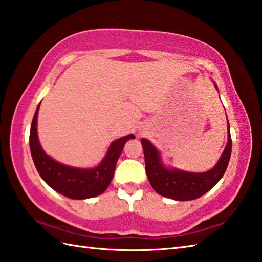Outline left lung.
I'll use <instances>...</instances> for the list:
<instances>
[{"label": "left lung", "instance_id": "8db88e82", "mask_svg": "<svg viewBox=\"0 0 262 262\" xmlns=\"http://www.w3.org/2000/svg\"><path fill=\"white\" fill-rule=\"evenodd\" d=\"M141 142L149 183L161 196L174 200L197 199L209 191L225 173L232 152L230 125L229 140H227L223 154L214 168L204 173H191V172L165 169L161 163L157 148L145 138H143Z\"/></svg>", "mask_w": 262, "mask_h": 262}]
</instances>
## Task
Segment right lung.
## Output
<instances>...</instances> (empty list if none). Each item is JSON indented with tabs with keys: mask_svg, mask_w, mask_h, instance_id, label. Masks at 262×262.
<instances>
[{
	"mask_svg": "<svg viewBox=\"0 0 262 262\" xmlns=\"http://www.w3.org/2000/svg\"><path fill=\"white\" fill-rule=\"evenodd\" d=\"M39 105L33 116L29 136L32 160L39 174L54 190L72 199L91 198L102 193L113 180L117 160L125 143L130 138H134V135H127L111 143L107 155L97 168L89 170L71 168L56 162L42 151L37 136Z\"/></svg>",
	"mask_w": 262,
	"mask_h": 262,
	"instance_id": "obj_1",
	"label": "right lung"
}]
</instances>
